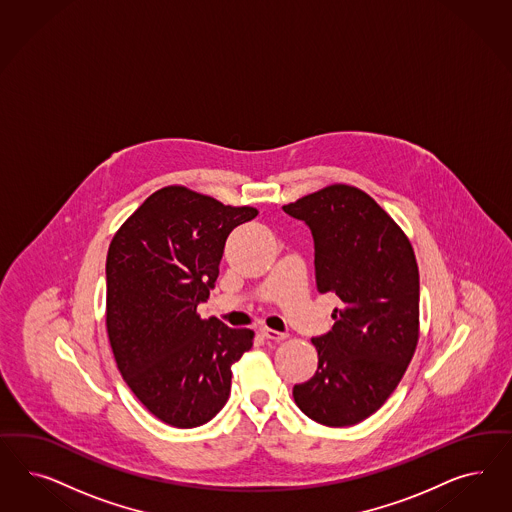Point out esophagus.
<instances>
[{
    "instance_id": "obj_1",
    "label": "esophagus",
    "mask_w": 512,
    "mask_h": 512,
    "mask_svg": "<svg viewBox=\"0 0 512 512\" xmlns=\"http://www.w3.org/2000/svg\"><path fill=\"white\" fill-rule=\"evenodd\" d=\"M260 333L264 335L265 339H271V341H282V339H286V333L271 330V328H260Z\"/></svg>"
}]
</instances>
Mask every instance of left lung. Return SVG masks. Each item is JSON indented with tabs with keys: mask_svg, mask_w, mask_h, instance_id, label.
<instances>
[{
	"mask_svg": "<svg viewBox=\"0 0 512 512\" xmlns=\"http://www.w3.org/2000/svg\"><path fill=\"white\" fill-rule=\"evenodd\" d=\"M282 209L313 231L318 292L341 299L331 331L313 339L318 369L294 386V401L322 426H354L392 396L418 345L413 245L375 199L350 184H330Z\"/></svg>",
	"mask_w": 512,
	"mask_h": 512,
	"instance_id": "obj_1",
	"label": "left lung"
}]
</instances>
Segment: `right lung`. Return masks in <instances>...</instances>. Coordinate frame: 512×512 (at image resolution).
<instances>
[{"instance_id":"right-lung-1","label":"right lung","mask_w":512,"mask_h":512,"mask_svg":"<svg viewBox=\"0 0 512 512\" xmlns=\"http://www.w3.org/2000/svg\"><path fill=\"white\" fill-rule=\"evenodd\" d=\"M258 215L171 184L141 203L107 252L105 326L135 397L173 428H198L230 397L231 365L254 331L228 328L198 305L215 286L233 228Z\"/></svg>"}]
</instances>
